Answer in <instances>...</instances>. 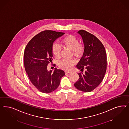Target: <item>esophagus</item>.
Wrapping results in <instances>:
<instances>
[{
  "instance_id": "esophagus-1",
  "label": "esophagus",
  "mask_w": 129,
  "mask_h": 129,
  "mask_svg": "<svg viewBox=\"0 0 129 129\" xmlns=\"http://www.w3.org/2000/svg\"><path fill=\"white\" fill-rule=\"evenodd\" d=\"M71 73V72L69 71H67V70H66L65 71V74H66V75H67V74H70Z\"/></svg>"
}]
</instances>
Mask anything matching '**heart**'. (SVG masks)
<instances>
[{"instance_id":"b5f03b06","label":"heart","mask_w":129,"mask_h":129,"mask_svg":"<svg viewBox=\"0 0 129 129\" xmlns=\"http://www.w3.org/2000/svg\"><path fill=\"white\" fill-rule=\"evenodd\" d=\"M61 44L63 47L71 50L75 55H79L83 52V46L82 44H79L77 38L73 36H68L63 38L61 41ZM61 47L58 44L55 43L52 46V52L56 58L60 56ZM75 62L73 59H63L58 62V66L60 68L68 70L73 67Z\"/></svg>"}]
</instances>
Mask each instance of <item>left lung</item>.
Instances as JSON below:
<instances>
[{
  "label": "left lung",
  "mask_w": 129,
  "mask_h": 129,
  "mask_svg": "<svg viewBox=\"0 0 129 129\" xmlns=\"http://www.w3.org/2000/svg\"><path fill=\"white\" fill-rule=\"evenodd\" d=\"M77 33L83 39L84 49L82 57L76 65L77 69L85 73H78L79 78L74 84L80 91L90 92L102 82L106 71L107 57L104 46L91 34L81 30Z\"/></svg>",
  "instance_id": "8db88e82"
}]
</instances>
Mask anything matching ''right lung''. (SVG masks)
<instances>
[{"instance_id": "1", "label": "right lung", "mask_w": 129, "mask_h": 129, "mask_svg": "<svg viewBox=\"0 0 129 129\" xmlns=\"http://www.w3.org/2000/svg\"><path fill=\"white\" fill-rule=\"evenodd\" d=\"M64 33L46 30L35 36L25 48L24 61L31 82L39 91L50 93L58 88L64 72L57 68L48 71L47 65L53 60L52 46Z\"/></svg>"}]
</instances>
